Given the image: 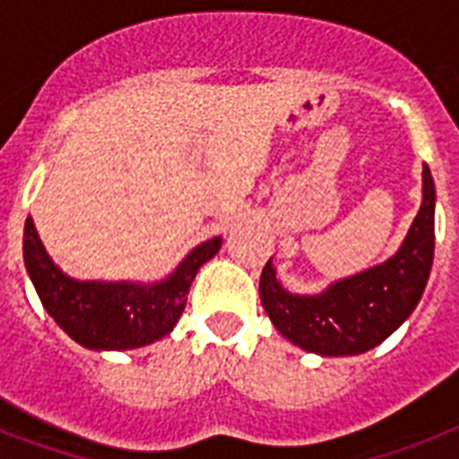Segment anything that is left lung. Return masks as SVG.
<instances>
[{
    "mask_svg": "<svg viewBox=\"0 0 459 459\" xmlns=\"http://www.w3.org/2000/svg\"><path fill=\"white\" fill-rule=\"evenodd\" d=\"M434 178L424 166V202L405 243L388 262L342 279L321 295H290L272 259L259 279L269 319L288 341L316 355H359L377 348L412 314L434 262Z\"/></svg>",
    "mask_w": 459,
    "mask_h": 459,
    "instance_id": "left-lung-1",
    "label": "left lung"
}]
</instances>
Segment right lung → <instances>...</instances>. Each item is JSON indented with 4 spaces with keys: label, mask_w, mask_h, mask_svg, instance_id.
<instances>
[{
    "label": "right lung",
    "mask_w": 459,
    "mask_h": 459,
    "mask_svg": "<svg viewBox=\"0 0 459 459\" xmlns=\"http://www.w3.org/2000/svg\"><path fill=\"white\" fill-rule=\"evenodd\" d=\"M221 247V238L197 245L176 272L154 286L74 281L47 257L35 223L23 230L25 269L45 309L75 342L90 350H131L164 338L186 309L195 273Z\"/></svg>",
    "instance_id": "1"
}]
</instances>
